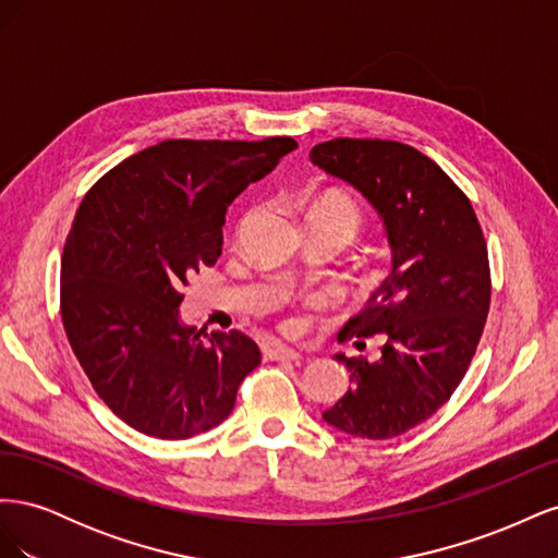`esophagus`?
Segmentation results:
<instances>
[{
	"instance_id": "obj_1",
	"label": "esophagus",
	"mask_w": 558,
	"mask_h": 558,
	"mask_svg": "<svg viewBox=\"0 0 558 558\" xmlns=\"http://www.w3.org/2000/svg\"><path fill=\"white\" fill-rule=\"evenodd\" d=\"M267 356L272 361H300V359H305V356H302V351L291 349V347H275L272 351L267 353Z\"/></svg>"
}]
</instances>
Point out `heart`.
I'll use <instances>...</instances> for the list:
<instances>
[{
    "label": "heart",
    "instance_id": "obj_1",
    "mask_svg": "<svg viewBox=\"0 0 558 558\" xmlns=\"http://www.w3.org/2000/svg\"><path fill=\"white\" fill-rule=\"evenodd\" d=\"M310 221L340 226L353 238L361 228V211L351 197L342 193H326L324 197H318V202L312 207Z\"/></svg>",
    "mask_w": 558,
    "mask_h": 558
}]
</instances>
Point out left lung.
Listing matches in <instances>:
<instances>
[{
	"label": "left lung",
	"mask_w": 558,
	"mask_h": 558,
	"mask_svg": "<svg viewBox=\"0 0 558 558\" xmlns=\"http://www.w3.org/2000/svg\"><path fill=\"white\" fill-rule=\"evenodd\" d=\"M310 158L373 205L391 248V275L340 332L359 342L381 335V356L335 353L353 386L324 418L388 440L440 410L475 356L492 302L486 242L465 193L408 144L344 137L316 144Z\"/></svg>",
	"instance_id": "1"
}]
</instances>
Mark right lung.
<instances>
[{"instance_id":"obj_1","label":"right lung","mask_w":558,"mask_h":558,"mask_svg":"<svg viewBox=\"0 0 558 558\" xmlns=\"http://www.w3.org/2000/svg\"><path fill=\"white\" fill-rule=\"evenodd\" d=\"M293 148L291 137L167 140L83 197L62 251V326L97 396L134 430L185 440L218 426L258 367L244 332L183 326L181 289L221 256L232 199Z\"/></svg>"}]
</instances>
